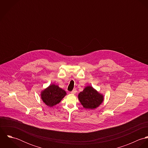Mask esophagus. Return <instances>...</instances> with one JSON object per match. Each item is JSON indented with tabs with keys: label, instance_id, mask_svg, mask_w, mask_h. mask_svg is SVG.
Segmentation results:
<instances>
[{
	"label": "esophagus",
	"instance_id": "1",
	"mask_svg": "<svg viewBox=\"0 0 148 148\" xmlns=\"http://www.w3.org/2000/svg\"><path fill=\"white\" fill-rule=\"evenodd\" d=\"M76 89H73V90L72 91V92H71V93H72V94H75L76 93Z\"/></svg>",
	"mask_w": 148,
	"mask_h": 148
}]
</instances>
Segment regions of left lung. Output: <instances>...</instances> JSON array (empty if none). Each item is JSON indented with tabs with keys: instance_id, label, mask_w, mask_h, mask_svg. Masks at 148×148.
<instances>
[{
	"instance_id": "1",
	"label": "left lung",
	"mask_w": 148,
	"mask_h": 148,
	"mask_svg": "<svg viewBox=\"0 0 148 148\" xmlns=\"http://www.w3.org/2000/svg\"><path fill=\"white\" fill-rule=\"evenodd\" d=\"M78 98L83 107L89 109L97 108L104 100V96L91 86H86L79 94Z\"/></svg>"
}]
</instances>
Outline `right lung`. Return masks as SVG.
<instances>
[{
    "label": "right lung",
    "mask_w": 148,
    "mask_h": 148,
    "mask_svg": "<svg viewBox=\"0 0 148 148\" xmlns=\"http://www.w3.org/2000/svg\"><path fill=\"white\" fill-rule=\"evenodd\" d=\"M66 95V92L58 85L51 84L41 92V98L47 106L52 107L59 104Z\"/></svg>",
    "instance_id": "obj_1"
}]
</instances>
